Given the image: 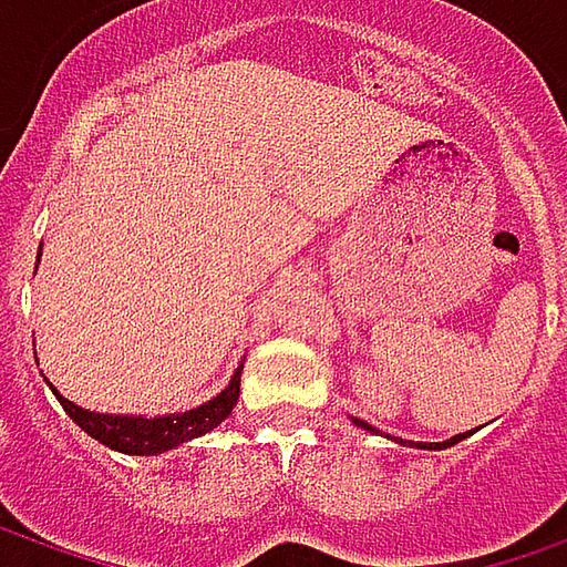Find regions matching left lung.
Here are the masks:
<instances>
[{"mask_svg": "<svg viewBox=\"0 0 567 567\" xmlns=\"http://www.w3.org/2000/svg\"><path fill=\"white\" fill-rule=\"evenodd\" d=\"M353 423L360 425V429H369V432H375L369 423H362V420H353ZM461 439H467V432L464 435H454V439H447V442H416V447H425V451H442V447H451L457 445Z\"/></svg>", "mask_w": 567, "mask_h": 567, "instance_id": "obj_1", "label": "left lung"}]
</instances>
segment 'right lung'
I'll list each match as a JSON object with an SVG mask.
<instances>
[{
  "label": "right lung",
  "mask_w": 567,
  "mask_h": 567,
  "mask_svg": "<svg viewBox=\"0 0 567 567\" xmlns=\"http://www.w3.org/2000/svg\"><path fill=\"white\" fill-rule=\"evenodd\" d=\"M239 369L233 372L229 384L214 398V401L202 403L195 410H186V413H173V416H110V413H91L84 406H78L69 398H62L55 391V401L62 403V410L75 420L91 439H97L100 445L113 447V451H122V454H164L169 447L183 445V442H192L198 435H205L210 429L227 420L233 413V406L239 401Z\"/></svg>",
  "instance_id": "1"
}]
</instances>
